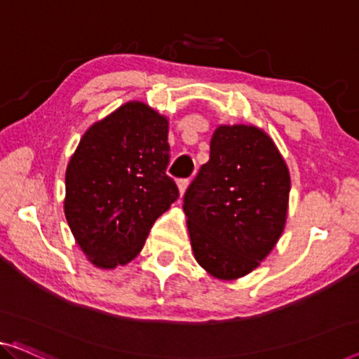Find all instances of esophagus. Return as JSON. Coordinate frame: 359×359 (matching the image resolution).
<instances>
[{
    "label": "esophagus",
    "mask_w": 359,
    "mask_h": 359,
    "mask_svg": "<svg viewBox=\"0 0 359 359\" xmlns=\"http://www.w3.org/2000/svg\"><path fill=\"white\" fill-rule=\"evenodd\" d=\"M189 184H190V180H189V179H180V180H179V190H180V195H184V194H185V190H187V187H189Z\"/></svg>",
    "instance_id": "esophagus-1"
}]
</instances>
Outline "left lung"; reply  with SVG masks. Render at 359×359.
<instances>
[{
  "mask_svg": "<svg viewBox=\"0 0 359 359\" xmlns=\"http://www.w3.org/2000/svg\"><path fill=\"white\" fill-rule=\"evenodd\" d=\"M290 175L274 142L248 126H221L184 195L191 248L219 279L259 266L285 226Z\"/></svg>",
  "mask_w": 359,
  "mask_h": 359,
  "instance_id": "8db88e82",
  "label": "left lung"
}]
</instances>
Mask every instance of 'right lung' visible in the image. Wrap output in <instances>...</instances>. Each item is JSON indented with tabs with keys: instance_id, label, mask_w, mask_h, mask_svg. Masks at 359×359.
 <instances>
[{
	"instance_id": "1",
	"label": "right lung",
	"mask_w": 359,
	"mask_h": 359,
	"mask_svg": "<svg viewBox=\"0 0 359 359\" xmlns=\"http://www.w3.org/2000/svg\"><path fill=\"white\" fill-rule=\"evenodd\" d=\"M168 121L127 103L85 132L67 165L64 211L79 247L98 267L127 264L156 219L179 198L169 177Z\"/></svg>"
}]
</instances>
